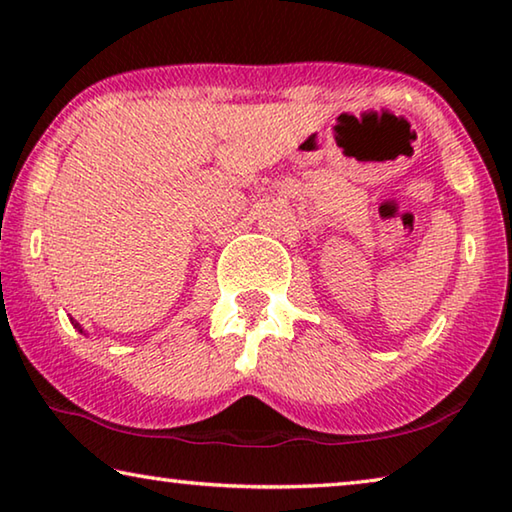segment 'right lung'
I'll return each instance as SVG.
<instances>
[{"label":"right lung","instance_id":"right-lung-1","mask_svg":"<svg viewBox=\"0 0 512 512\" xmlns=\"http://www.w3.org/2000/svg\"><path fill=\"white\" fill-rule=\"evenodd\" d=\"M72 325H74V327H76V329H79V332H81V334H83V327H81V325H79V323H76V320H74V318H72Z\"/></svg>","mask_w":512,"mask_h":512}]
</instances>
